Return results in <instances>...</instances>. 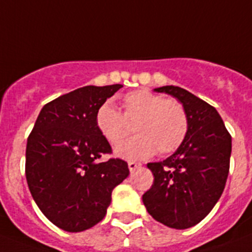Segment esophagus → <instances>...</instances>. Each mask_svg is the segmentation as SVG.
<instances>
[{"label": "esophagus", "mask_w": 252, "mask_h": 252, "mask_svg": "<svg viewBox=\"0 0 252 252\" xmlns=\"http://www.w3.org/2000/svg\"><path fill=\"white\" fill-rule=\"evenodd\" d=\"M139 166H141V163L134 162V161H129V162H128V167H129V170H130V172L134 171L135 168H138Z\"/></svg>", "instance_id": "1"}]
</instances>
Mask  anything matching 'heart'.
<instances>
[{"mask_svg": "<svg viewBox=\"0 0 252 252\" xmlns=\"http://www.w3.org/2000/svg\"><path fill=\"white\" fill-rule=\"evenodd\" d=\"M123 113L111 101L102 102L96 110L95 122L99 132L111 144H118L132 132L134 138L115 148L118 156L142 159L157 152L168 155L180 147L189 130V118L181 102L138 90L123 97Z\"/></svg>", "mask_w": 252, "mask_h": 252, "instance_id": "obj_1", "label": "heart"}]
</instances>
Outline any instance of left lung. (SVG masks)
<instances>
[{
	"instance_id": "8db88e82",
	"label": "left lung",
	"mask_w": 252,
	"mask_h": 252,
	"mask_svg": "<svg viewBox=\"0 0 252 252\" xmlns=\"http://www.w3.org/2000/svg\"><path fill=\"white\" fill-rule=\"evenodd\" d=\"M156 93L174 96L189 118L180 147L161 162L147 163L153 184L142 196L157 222L176 229L195 226L213 209L226 187L232 138L218 111L187 90L162 86Z\"/></svg>"
}]
</instances>
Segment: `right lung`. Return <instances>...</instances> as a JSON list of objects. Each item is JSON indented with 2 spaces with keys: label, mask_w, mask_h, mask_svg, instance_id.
I'll use <instances>...</instances> for the list:
<instances>
[{
  "label": "right lung",
  "mask_w": 252,
  "mask_h": 252,
  "mask_svg": "<svg viewBox=\"0 0 252 252\" xmlns=\"http://www.w3.org/2000/svg\"><path fill=\"white\" fill-rule=\"evenodd\" d=\"M120 87L85 86L57 97L43 106L28 138L25 174L32 199L67 232L97 224L113 189L128 178L123 159L100 161L111 147L95 122L100 105Z\"/></svg>",
  "instance_id": "obj_1"
}]
</instances>
